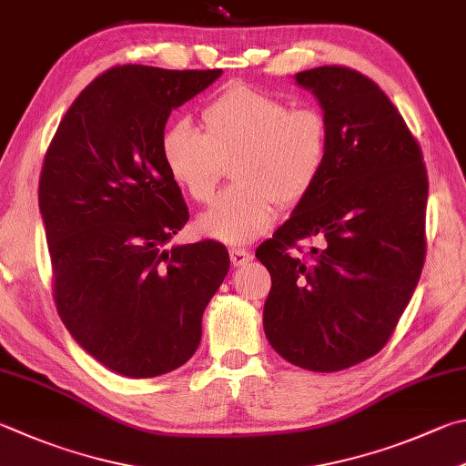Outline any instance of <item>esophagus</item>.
I'll return each instance as SVG.
<instances>
[{
  "label": "esophagus",
  "instance_id": "34e87169",
  "mask_svg": "<svg viewBox=\"0 0 466 466\" xmlns=\"http://www.w3.org/2000/svg\"><path fill=\"white\" fill-rule=\"evenodd\" d=\"M229 258H231V263H233L235 268L248 266V263L253 259L251 253L245 251V249H231V251H229Z\"/></svg>",
  "mask_w": 466,
  "mask_h": 466
}]
</instances>
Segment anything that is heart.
Returning <instances> with one entry per match:
<instances>
[{"label": "heart", "mask_w": 466, "mask_h": 466, "mask_svg": "<svg viewBox=\"0 0 466 466\" xmlns=\"http://www.w3.org/2000/svg\"><path fill=\"white\" fill-rule=\"evenodd\" d=\"M203 131L177 119L160 136L170 180L195 203H207L231 162L235 187L198 217V231L225 245H248L276 221V200L294 207L310 195L327 164V121L249 86L215 96L200 113Z\"/></svg>", "instance_id": "1"}]
</instances>
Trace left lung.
<instances>
[{"mask_svg": "<svg viewBox=\"0 0 466 466\" xmlns=\"http://www.w3.org/2000/svg\"><path fill=\"white\" fill-rule=\"evenodd\" d=\"M327 121L319 182L256 258L271 289L269 345L296 367L342 371L373 357L406 310L424 266L428 177L406 121L371 78L345 66L294 75ZM320 240L309 262L289 257Z\"/></svg>", "mask_w": 466, "mask_h": 466, "instance_id": "obj_1", "label": "left lung"}]
</instances>
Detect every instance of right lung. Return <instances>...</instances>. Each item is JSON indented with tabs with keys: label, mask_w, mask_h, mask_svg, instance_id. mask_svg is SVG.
Listing matches in <instances>:
<instances>
[{
	"label": "right lung",
	"mask_w": 466,
	"mask_h": 466,
	"mask_svg": "<svg viewBox=\"0 0 466 466\" xmlns=\"http://www.w3.org/2000/svg\"><path fill=\"white\" fill-rule=\"evenodd\" d=\"M221 75L111 68L70 105L44 157L38 205L58 314L119 375L144 380L187 363L229 271L221 243L166 248L188 210L160 157L172 109Z\"/></svg>",
	"instance_id": "add662e5"
}]
</instances>
